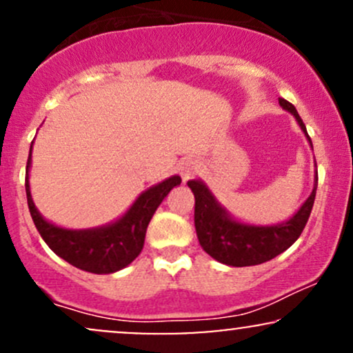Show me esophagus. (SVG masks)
<instances>
[{"label":"esophagus","instance_id":"obj_1","mask_svg":"<svg viewBox=\"0 0 353 353\" xmlns=\"http://www.w3.org/2000/svg\"><path fill=\"white\" fill-rule=\"evenodd\" d=\"M199 169H201V164L197 163V161H194V159L182 161V163L179 164V172H181L182 181L185 182V181L192 179V177L199 172Z\"/></svg>","mask_w":353,"mask_h":353}]
</instances>
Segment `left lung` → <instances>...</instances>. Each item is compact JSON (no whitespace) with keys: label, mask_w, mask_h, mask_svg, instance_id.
Instances as JSON below:
<instances>
[{"label":"left lung","mask_w":353,"mask_h":353,"mask_svg":"<svg viewBox=\"0 0 353 353\" xmlns=\"http://www.w3.org/2000/svg\"><path fill=\"white\" fill-rule=\"evenodd\" d=\"M279 104L295 117L312 148V141L297 109L282 98H279ZM188 185L196 199L194 224H196L197 239L202 249L221 264L247 267L264 264L289 249L297 241L309 221L312 205H314L317 172H315L314 189L301 209L287 221L272 225H254L234 219L229 210L214 197L204 181L192 179L188 182Z\"/></svg>","instance_id":"obj_1"}]
</instances>
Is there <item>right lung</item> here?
<instances>
[{"label": "right lung", "instance_id": "right-lung-1", "mask_svg": "<svg viewBox=\"0 0 353 353\" xmlns=\"http://www.w3.org/2000/svg\"><path fill=\"white\" fill-rule=\"evenodd\" d=\"M31 149L33 144L26 164V197L36 229L52 252L71 265L91 274H112L131 264L143 250L145 230L156 209L164 197L181 184L179 176H171L145 189L123 216L106 225L91 229L59 228L39 214L31 197Z\"/></svg>", "mask_w": 353, "mask_h": 353}]
</instances>
